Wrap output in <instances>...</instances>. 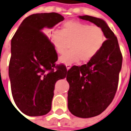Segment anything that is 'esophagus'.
<instances>
[{"label":"esophagus","instance_id":"1","mask_svg":"<svg viewBox=\"0 0 131 131\" xmlns=\"http://www.w3.org/2000/svg\"><path fill=\"white\" fill-rule=\"evenodd\" d=\"M72 64H67V65H66V67H67V70H69V69H70V68H71V67H72Z\"/></svg>","mask_w":131,"mask_h":131}]
</instances>
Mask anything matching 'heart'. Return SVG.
Here are the masks:
<instances>
[{
    "label": "heart",
    "instance_id": "obj_1",
    "mask_svg": "<svg viewBox=\"0 0 131 131\" xmlns=\"http://www.w3.org/2000/svg\"><path fill=\"white\" fill-rule=\"evenodd\" d=\"M51 39L59 54L64 51L67 41H70V49L59 57V62L69 64L80 59L86 62L94 58L104 44L105 34L98 26L71 20L62 24V30L51 32Z\"/></svg>",
    "mask_w": 131,
    "mask_h": 131
}]
</instances>
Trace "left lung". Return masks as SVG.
<instances>
[{
    "label": "left lung",
    "mask_w": 131,
    "mask_h": 131,
    "mask_svg": "<svg viewBox=\"0 0 131 131\" xmlns=\"http://www.w3.org/2000/svg\"><path fill=\"white\" fill-rule=\"evenodd\" d=\"M79 18L100 26L107 39L98 54L88 64L72 66L67 72L69 110L77 117L88 118L102 113L113 101L123 56L117 37L105 21L90 16Z\"/></svg>",
    "instance_id": "left-lung-1"
}]
</instances>
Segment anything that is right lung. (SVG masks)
Instances as JSON below:
<instances>
[{"instance_id": "add662e5", "label": "right lung", "mask_w": 131, "mask_h": 131, "mask_svg": "<svg viewBox=\"0 0 131 131\" xmlns=\"http://www.w3.org/2000/svg\"><path fill=\"white\" fill-rule=\"evenodd\" d=\"M64 19L57 13L32 14L23 21L11 39V92L16 106L29 116L50 111L55 83L67 77L66 66L56 64L57 53L43 32Z\"/></svg>"}]
</instances>
